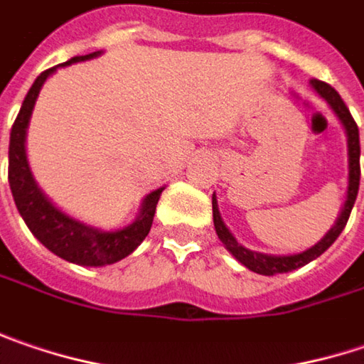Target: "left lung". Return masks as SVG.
<instances>
[{"label":"left lung","mask_w":364,"mask_h":364,"mask_svg":"<svg viewBox=\"0 0 364 364\" xmlns=\"http://www.w3.org/2000/svg\"><path fill=\"white\" fill-rule=\"evenodd\" d=\"M311 88L328 102V107L333 111V115L340 119V123H342V127L346 132V144H348V189H346V202L342 205V212H340L338 220L323 235V239L317 241L309 249H305L301 253H292V255H269V253L251 251V249L243 247L232 237V232L228 230V226L225 225V220L220 216L216 193L212 196V216H214V228H216L218 239L223 241V245L232 253V257L239 264H243L247 269H251L255 274H262V276L287 274V272L299 269V267L307 266L313 259H317L340 237V232L344 230V226L348 223V216L353 212L354 202H356L358 181H360V141H358V127H356L353 115H350L348 107L344 105L342 97L331 88L330 84H326L321 80H311Z\"/></svg>","instance_id":"1"}]
</instances>
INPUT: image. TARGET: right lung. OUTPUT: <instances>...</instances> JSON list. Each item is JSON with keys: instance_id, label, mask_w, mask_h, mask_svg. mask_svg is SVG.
Returning <instances> with one entry per match:
<instances>
[{"instance_id": "add662e5", "label": "right lung", "mask_w": 364, "mask_h": 364, "mask_svg": "<svg viewBox=\"0 0 364 364\" xmlns=\"http://www.w3.org/2000/svg\"><path fill=\"white\" fill-rule=\"evenodd\" d=\"M102 51H95L90 55H77L70 61L61 63L72 65L77 61L95 59ZM57 65V68H61ZM57 68H51L38 75L31 86L28 95L24 98L20 113L11 125L10 134V166H8V181H10L11 196L20 216L24 218L26 226L31 228L34 237L47 247L57 257L77 264V266L100 267L111 266L115 262H121L129 253H134L138 245L148 237L150 226L154 220L156 203L161 200L164 187H159L150 191L139 205V214L132 225L115 228V230H100L97 226L86 225L74 216L59 210L38 187L34 179L28 156H26V132L28 123L33 117V109L36 105L38 92L47 77L57 72Z\"/></svg>"}]
</instances>
